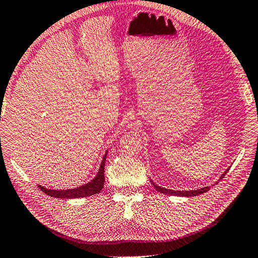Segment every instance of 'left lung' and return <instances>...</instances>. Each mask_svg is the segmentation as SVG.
Returning <instances> with one entry per match:
<instances>
[{
  "mask_svg": "<svg viewBox=\"0 0 258 258\" xmlns=\"http://www.w3.org/2000/svg\"><path fill=\"white\" fill-rule=\"evenodd\" d=\"M229 171V169L225 170V172L223 173L221 178H223L225 176V173ZM153 185L155 188H156L157 191L161 194H166V195H173V196H182V197H194V196H198V195H201V194H205L207 191H209V187H205V188H201V189H198V190H191V191H175V190H168V189H165V188H161L159 185L155 184L152 181Z\"/></svg>",
  "mask_w": 258,
  "mask_h": 258,
  "instance_id": "8db88e82",
  "label": "left lung"
}]
</instances>
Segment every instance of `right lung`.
<instances>
[{
	"mask_svg": "<svg viewBox=\"0 0 258 258\" xmlns=\"http://www.w3.org/2000/svg\"><path fill=\"white\" fill-rule=\"evenodd\" d=\"M106 155L107 154H105L103 159H102V163H101L97 177H95L92 181H90L85 185H81L79 188L69 189V190H50V189H46L44 187H41V185H38V188L46 195L50 196L52 198H60V199H74V198H85V197L97 195L102 189H103L104 181H105L104 165H105Z\"/></svg>",
	"mask_w": 258,
	"mask_h": 258,
	"instance_id": "add662e5",
	"label": "right lung"
}]
</instances>
